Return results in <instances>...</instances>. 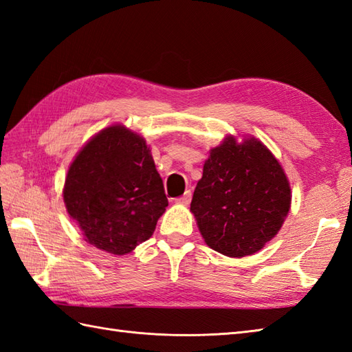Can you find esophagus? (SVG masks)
<instances>
[{
	"mask_svg": "<svg viewBox=\"0 0 352 352\" xmlns=\"http://www.w3.org/2000/svg\"><path fill=\"white\" fill-rule=\"evenodd\" d=\"M190 199H192V192H190V190H188V192L184 193L183 197H180V198L174 199V203H175V204H183V206H188V204L190 203Z\"/></svg>",
	"mask_w": 352,
	"mask_h": 352,
	"instance_id": "34e87169",
	"label": "esophagus"
}]
</instances>
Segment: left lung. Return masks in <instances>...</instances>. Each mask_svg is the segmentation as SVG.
<instances>
[{
	"label": "left lung",
	"mask_w": 352,
	"mask_h": 352,
	"mask_svg": "<svg viewBox=\"0 0 352 352\" xmlns=\"http://www.w3.org/2000/svg\"><path fill=\"white\" fill-rule=\"evenodd\" d=\"M290 201L287 177L272 153L256 138L237 144L228 136L206 160L190 212L212 250L241 258L278 233Z\"/></svg>",
	"instance_id": "left-lung-1"
}]
</instances>
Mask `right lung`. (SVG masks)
<instances>
[{
    "label": "right lung",
    "mask_w": 352,
    "mask_h": 352,
    "mask_svg": "<svg viewBox=\"0 0 352 352\" xmlns=\"http://www.w3.org/2000/svg\"><path fill=\"white\" fill-rule=\"evenodd\" d=\"M63 199L85 241L115 256L148 241L168 207L151 149L124 125L107 126L81 148Z\"/></svg>",
    "instance_id": "right-lung-1"
}]
</instances>
